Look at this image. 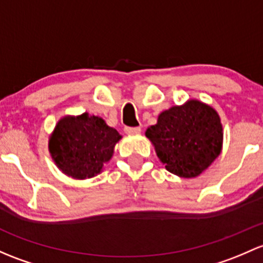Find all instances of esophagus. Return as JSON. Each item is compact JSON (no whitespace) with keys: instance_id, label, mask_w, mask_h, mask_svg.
<instances>
[{"instance_id":"esophagus-1","label":"esophagus","mask_w":263,"mask_h":263,"mask_svg":"<svg viewBox=\"0 0 263 263\" xmlns=\"http://www.w3.org/2000/svg\"><path fill=\"white\" fill-rule=\"evenodd\" d=\"M124 132L127 135H137L141 132V127H124Z\"/></svg>"}]
</instances>
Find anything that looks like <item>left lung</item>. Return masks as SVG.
I'll return each mask as SVG.
<instances>
[{
    "label": "left lung",
    "instance_id": "obj_1",
    "mask_svg": "<svg viewBox=\"0 0 263 263\" xmlns=\"http://www.w3.org/2000/svg\"><path fill=\"white\" fill-rule=\"evenodd\" d=\"M157 157L171 174L197 178L222 153L223 126L218 112L198 99L162 110L157 123L147 127Z\"/></svg>",
    "mask_w": 263,
    "mask_h": 263
}]
</instances>
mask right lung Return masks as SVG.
I'll return each instance as SVG.
<instances>
[{
  "mask_svg": "<svg viewBox=\"0 0 263 263\" xmlns=\"http://www.w3.org/2000/svg\"><path fill=\"white\" fill-rule=\"evenodd\" d=\"M122 139L99 116H64L49 136V153L57 167L76 180L95 178L112 159Z\"/></svg>",
  "mask_w": 263,
  "mask_h": 263,
  "instance_id": "1",
  "label": "right lung"
}]
</instances>
